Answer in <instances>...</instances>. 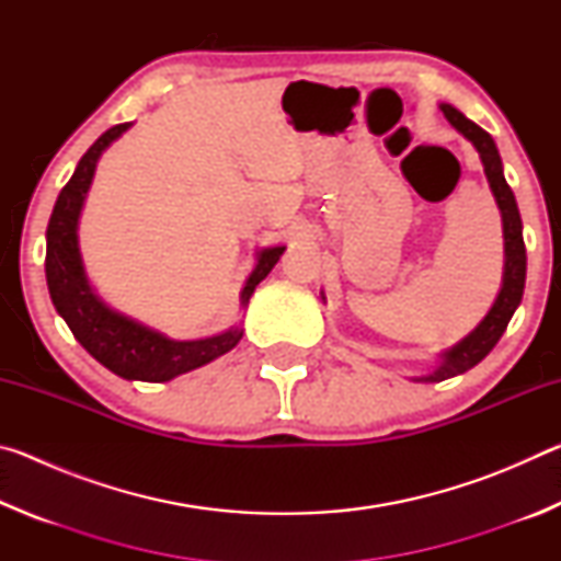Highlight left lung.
<instances>
[{"label":"left lung","instance_id":"8db88e82","mask_svg":"<svg viewBox=\"0 0 561 561\" xmlns=\"http://www.w3.org/2000/svg\"><path fill=\"white\" fill-rule=\"evenodd\" d=\"M443 116L448 118L453 128H458L470 144L478 148L482 158V165H485V173L490 180L492 193H495V201L502 213V225H505V279H502V289L497 294L495 304H492L490 314L480 321V327L472 331L468 339H462L458 346H453L448 354H445L443 366L433 376L425 378V381H445V378L465 374L474 364H480L485 358L492 346L497 344L500 336L505 334L512 314L519 307L522 291H525V274H527V254H525V240H522V220L519 210L515 203V193H512L505 175H502V160L495 148V140L488 130H482L478 123L465 118L458 108L443 103L440 106Z\"/></svg>","mask_w":561,"mask_h":561}]
</instances>
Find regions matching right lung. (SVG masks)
Segmentation results:
<instances>
[{"instance_id":"right-lung-1","label":"right lung","mask_w":561,"mask_h":561,"mask_svg":"<svg viewBox=\"0 0 561 561\" xmlns=\"http://www.w3.org/2000/svg\"><path fill=\"white\" fill-rule=\"evenodd\" d=\"M128 126L130 123H121V126L103 133L96 144L83 153L69 183L61 187L49 230H46V284H49L56 311L69 324L76 341L99 364L121 378H128V381H170V378L210 364L213 358L234 348L237 341L242 339V329H230L220 336L201 341H173L108 309L91 291L81 267L76 222H79L83 195L91 185L101 150L108 148L123 130H128ZM282 252L284 247H272V250L260 254L257 270L252 272L247 287L242 289V304L250 301L254 287L272 272Z\"/></svg>"}]
</instances>
